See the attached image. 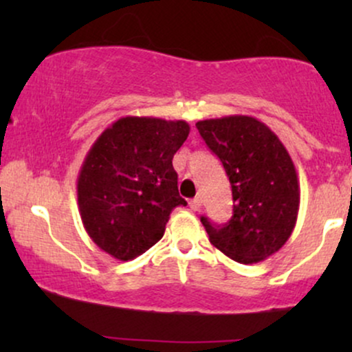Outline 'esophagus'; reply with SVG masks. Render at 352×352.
I'll return each mask as SVG.
<instances>
[{
    "mask_svg": "<svg viewBox=\"0 0 352 352\" xmlns=\"http://www.w3.org/2000/svg\"><path fill=\"white\" fill-rule=\"evenodd\" d=\"M188 207L192 208L193 212H199V210L201 208V200L199 199V197H197V199H193V200H190Z\"/></svg>",
    "mask_w": 352,
    "mask_h": 352,
    "instance_id": "obj_1",
    "label": "esophagus"
}]
</instances>
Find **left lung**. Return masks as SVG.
Instances as JSON below:
<instances>
[{
    "label": "left lung",
    "instance_id": "8db88e82",
    "mask_svg": "<svg viewBox=\"0 0 352 352\" xmlns=\"http://www.w3.org/2000/svg\"><path fill=\"white\" fill-rule=\"evenodd\" d=\"M201 139L227 172L233 195L228 223H201L210 243L243 265L263 261L292 236L300 184L288 151L268 125L250 116L197 122Z\"/></svg>",
    "mask_w": 352,
    "mask_h": 352
}]
</instances>
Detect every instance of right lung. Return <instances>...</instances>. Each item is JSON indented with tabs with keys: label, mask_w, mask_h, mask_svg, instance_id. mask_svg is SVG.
<instances>
[{
	"label": "right lung",
	"mask_w": 352,
	"mask_h": 352,
	"mask_svg": "<svg viewBox=\"0 0 352 352\" xmlns=\"http://www.w3.org/2000/svg\"><path fill=\"white\" fill-rule=\"evenodd\" d=\"M185 120L122 117L92 144L78 177L84 228L100 250L134 260L164 236L179 195L172 159L187 140Z\"/></svg>",
	"instance_id": "right-lung-1"
}]
</instances>
